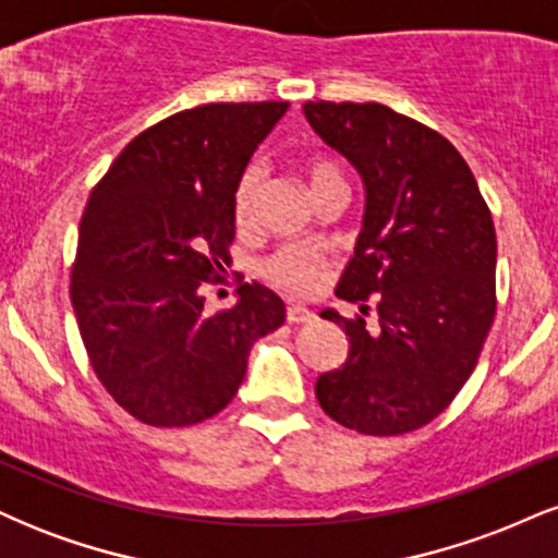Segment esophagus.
Segmentation results:
<instances>
[{
  "mask_svg": "<svg viewBox=\"0 0 558 558\" xmlns=\"http://www.w3.org/2000/svg\"><path fill=\"white\" fill-rule=\"evenodd\" d=\"M286 319L291 325H304V323H312V319H315V312L306 310V306H301V304H288Z\"/></svg>",
  "mask_w": 558,
  "mask_h": 558,
  "instance_id": "esophagus-1",
  "label": "esophagus"
}]
</instances>
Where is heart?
Masks as SVG:
<instances>
[{
    "label": "heart",
    "mask_w": 558,
    "mask_h": 558,
    "mask_svg": "<svg viewBox=\"0 0 558 558\" xmlns=\"http://www.w3.org/2000/svg\"><path fill=\"white\" fill-rule=\"evenodd\" d=\"M306 181H310V189L315 191L325 183H345L343 172L336 168V165L328 162V159H312L306 165ZM262 175L257 168L243 172L239 191H235V215L239 220H248L254 213V204H257ZM319 267H323V259H319L317 252H310V248H280L278 254H272L265 265V275L272 280L275 286L286 288L291 293H310L315 291L319 283Z\"/></svg>",
    "instance_id": "b5f03b06"
}]
</instances>
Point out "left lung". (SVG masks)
Returning a JSON list of instances; mask_svg holds the SVG:
<instances>
[{
	"label": "left lung",
	"instance_id": "8db88e82",
	"mask_svg": "<svg viewBox=\"0 0 558 558\" xmlns=\"http://www.w3.org/2000/svg\"><path fill=\"white\" fill-rule=\"evenodd\" d=\"M304 118L364 183V220L336 293L375 296L377 325H341L349 356L317 377V401L364 435L427 425L475 369L496 315V228L470 165L440 133L386 105L306 101Z\"/></svg>",
	"mask_w": 558,
	"mask_h": 558
}]
</instances>
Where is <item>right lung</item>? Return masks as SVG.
Instances as JSON below:
<instances>
[{
  "mask_svg": "<svg viewBox=\"0 0 558 558\" xmlns=\"http://www.w3.org/2000/svg\"><path fill=\"white\" fill-rule=\"evenodd\" d=\"M288 101L202 105L138 133L92 191L73 265L75 319L101 386L155 427L215 417L286 304L243 283L209 315L202 286L228 262L235 191Z\"/></svg>",
  "mask_w": 558,
  "mask_h": 558,
  "instance_id": "add662e5",
  "label": "right lung"
}]
</instances>
